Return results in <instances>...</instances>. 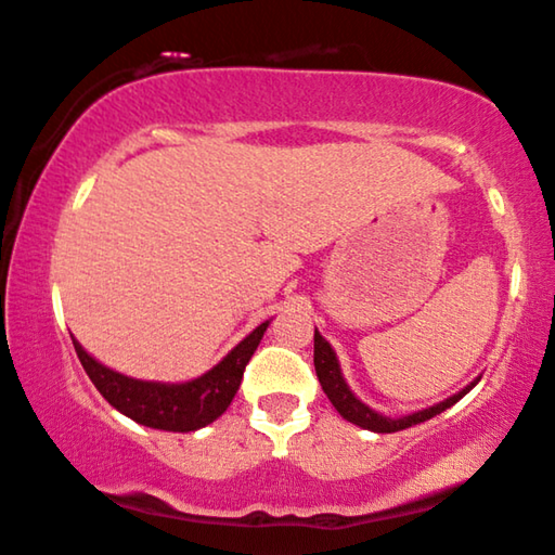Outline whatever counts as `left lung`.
<instances>
[{
    "label": "left lung",
    "instance_id": "8db88e82",
    "mask_svg": "<svg viewBox=\"0 0 555 555\" xmlns=\"http://www.w3.org/2000/svg\"><path fill=\"white\" fill-rule=\"evenodd\" d=\"M313 366H317L319 384H321V388H324V393L328 396V401L334 403V409L341 413L346 421H351V424H357L374 434H393V431H403V428H409V426L424 424V421L434 418V416H438V413H443L446 409H451L453 403H459L463 396L470 391V388L481 382V376H476L474 382H470L468 386H463L459 393L449 396V399L438 401L428 409L406 413V416L391 418V416H384L382 411L371 409L369 403H363L359 396L351 391V386L346 384V378L341 374V363H338L336 351L331 349V344L319 334V331H313Z\"/></svg>",
    "mask_w": 555,
    "mask_h": 555
}]
</instances>
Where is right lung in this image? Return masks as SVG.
I'll return each instance as SVG.
<instances>
[{"label":"right lung","instance_id":"right-lung-1","mask_svg":"<svg viewBox=\"0 0 555 555\" xmlns=\"http://www.w3.org/2000/svg\"><path fill=\"white\" fill-rule=\"evenodd\" d=\"M269 324L271 319L256 326L217 366L179 384L144 382V378L127 376L121 371L104 366L74 336L72 344L96 391L119 413L142 426L159 428V431L189 434L209 426L211 421H217L229 409L238 386H242L246 363L254 357L256 346L261 344L263 331L269 328Z\"/></svg>","mask_w":555,"mask_h":555}]
</instances>
